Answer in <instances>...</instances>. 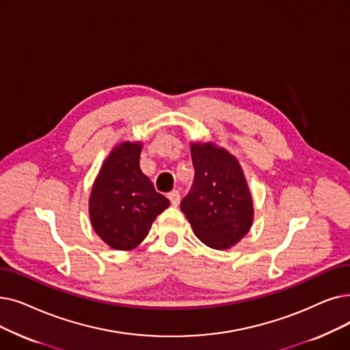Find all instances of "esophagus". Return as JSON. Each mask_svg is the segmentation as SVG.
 <instances>
[{
  "mask_svg": "<svg viewBox=\"0 0 350 350\" xmlns=\"http://www.w3.org/2000/svg\"><path fill=\"white\" fill-rule=\"evenodd\" d=\"M169 200H170V203H172L173 206H177V204L180 203V193H178L177 190L172 191V193L169 194Z\"/></svg>",
  "mask_w": 350,
  "mask_h": 350,
  "instance_id": "1",
  "label": "esophagus"
}]
</instances>
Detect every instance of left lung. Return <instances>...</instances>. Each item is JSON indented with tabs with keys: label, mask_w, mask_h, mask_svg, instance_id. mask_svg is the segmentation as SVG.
I'll return each instance as SVG.
<instances>
[{
	"label": "left lung",
	"mask_w": 350,
	"mask_h": 350,
	"mask_svg": "<svg viewBox=\"0 0 350 350\" xmlns=\"http://www.w3.org/2000/svg\"><path fill=\"white\" fill-rule=\"evenodd\" d=\"M194 185L181 202L194 234L206 246L227 250L252 229L253 197L237 159L211 142L190 143Z\"/></svg>",
	"instance_id": "obj_1"
}]
</instances>
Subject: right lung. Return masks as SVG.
<instances>
[{
    "instance_id": "obj_1",
    "label": "right lung",
    "mask_w": 350,
    "mask_h": 350,
    "mask_svg": "<svg viewBox=\"0 0 350 350\" xmlns=\"http://www.w3.org/2000/svg\"><path fill=\"white\" fill-rule=\"evenodd\" d=\"M142 142L113 147L91 187L88 215L97 236L114 250H133L170 206L140 169Z\"/></svg>"
}]
</instances>
